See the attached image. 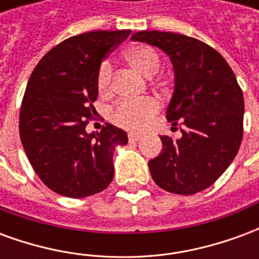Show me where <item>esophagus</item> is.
<instances>
[{
	"instance_id": "1",
	"label": "esophagus",
	"mask_w": 259,
	"mask_h": 259,
	"mask_svg": "<svg viewBox=\"0 0 259 259\" xmlns=\"http://www.w3.org/2000/svg\"><path fill=\"white\" fill-rule=\"evenodd\" d=\"M129 141L130 143H135V141H139L141 140V136L140 135H137V133H129Z\"/></svg>"
}]
</instances>
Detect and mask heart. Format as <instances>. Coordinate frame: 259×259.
<instances>
[{"instance_id": "b5f03b06", "label": "heart", "mask_w": 259, "mask_h": 259, "mask_svg": "<svg viewBox=\"0 0 259 259\" xmlns=\"http://www.w3.org/2000/svg\"><path fill=\"white\" fill-rule=\"evenodd\" d=\"M124 59L132 65L136 70H139L147 77L155 74L161 66V57L155 48L150 46H135L124 54ZM112 65L109 61H104L100 65L97 73V89L100 96L107 97L112 90ZM159 111V102L147 97L140 101H119L111 112V118L115 123L133 132H141L148 127L152 118Z\"/></svg>"}]
</instances>
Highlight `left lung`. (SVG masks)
Instances as JSON below:
<instances>
[{"label":"left lung","instance_id":"1","mask_svg":"<svg viewBox=\"0 0 259 259\" xmlns=\"http://www.w3.org/2000/svg\"><path fill=\"white\" fill-rule=\"evenodd\" d=\"M169 55L175 90L166 119L182 137L161 136L162 152L148 162L154 182L175 194L208 189L228 169L243 139L244 98L233 70L217 50L172 31L144 30L132 36Z\"/></svg>","mask_w":259,"mask_h":259}]
</instances>
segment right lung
<instances>
[{
  "instance_id": "right-lung-1",
  "label": "right lung",
  "mask_w": 259,
  "mask_h": 259,
  "mask_svg": "<svg viewBox=\"0 0 259 259\" xmlns=\"http://www.w3.org/2000/svg\"><path fill=\"white\" fill-rule=\"evenodd\" d=\"M130 30H97L69 37L33 70L19 113V135L29 162L44 185L70 198L105 190L113 179V151L127 144L122 129L105 123L89 135L102 59Z\"/></svg>"
}]
</instances>
